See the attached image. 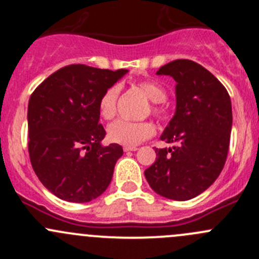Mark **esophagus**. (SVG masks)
<instances>
[{"mask_svg": "<svg viewBox=\"0 0 259 259\" xmlns=\"http://www.w3.org/2000/svg\"><path fill=\"white\" fill-rule=\"evenodd\" d=\"M123 150H124L125 152H128V151H136L137 147L136 146H124V147H123Z\"/></svg>", "mask_w": 259, "mask_h": 259, "instance_id": "obj_1", "label": "esophagus"}]
</instances>
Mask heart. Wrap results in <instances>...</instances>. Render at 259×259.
<instances>
[{"label":"heart","instance_id":"b5f03b06","mask_svg":"<svg viewBox=\"0 0 259 259\" xmlns=\"http://www.w3.org/2000/svg\"><path fill=\"white\" fill-rule=\"evenodd\" d=\"M139 86L147 95V98L156 104L165 102L168 97V93L164 86L160 85L156 81H142L139 83ZM118 94H119V88L117 85H112L100 97L98 110L104 119H112L115 115ZM154 113L157 115L161 114V109L159 107H154ZM107 134L109 141L114 144L136 146L155 134V127L150 122H130V120L117 119L112 124H109Z\"/></svg>","mask_w":259,"mask_h":259}]
</instances>
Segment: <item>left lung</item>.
I'll use <instances>...</instances> for the list:
<instances>
[{"label":"left lung","mask_w":259,"mask_h":259,"mask_svg":"<svg viewBox=\"0 0 259 259\" xmlns=\"http://www.w3.org/2000/svg\"><path fill=\"white\" fill-rule=\"evenodd\" d=\"M156 75L171 76L177 82L176 113L160 136L177 146L155 150L157 157L145 177L160 196L187 201L205 192L225 165L231 100L223 83L193 61L176 60Z\"/></svg>","instance_id":"8db88e82"}]
</instances>
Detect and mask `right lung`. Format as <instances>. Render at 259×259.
<instances>
[{"label":"right lung","mask_w":259,"mask_h":259,"mask_svg":"<svg viewBox=\"0 0 259 259\" xmlns=\"http://www.w3.org/2000/svg\"><path fill=\"white\" fill-rule=\"evenodd\" d=\"M128 70L70 65L47 77L28 105L29 155L36 177L67 202H90L109 186L118 144L103 146L105 130L98 110L102 94Z\"/></svg>","instance_id":"right-lung-1"}]
</instances>
